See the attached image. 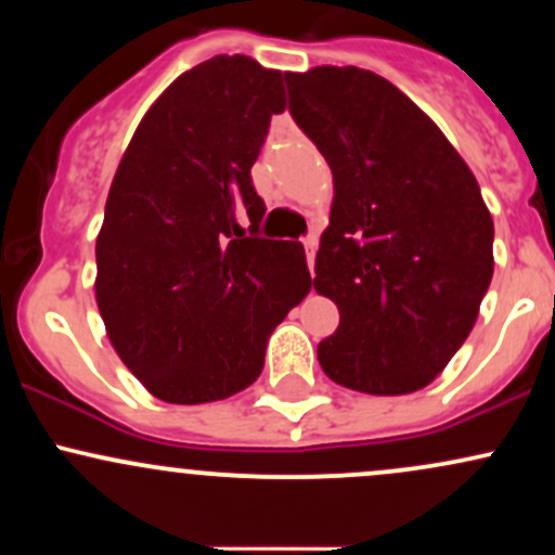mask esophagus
<instances>
[{"label":"esophagus","instance_id":"34e87169","mask_svg":"<svg viewBox=\"0 0 555 555\" xmlns=\"http://www.w3.org/2000/svg\"><path fill=\"white\" fill-rule=\"evenodd\" d=\"M302 245H305V256H308V266H310V271H313V263H315V250H318V237H315V234H310V237H305V240H302Z\"/></svg>","mask_w":555,"mask_h":555}]
</instances>
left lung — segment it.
I'll use <instances>...</instances> for the list:
<instances>
[{
    "mask_svg": "<svg viewBox=\"0 0 555 555\" xmlns=\"http://www.w3.org/2000/svg\"><path fill=\"white\" fill-rule=\"evenodd\" d=\"M289 112L334 175L313 286L339 328L318 344L334 384L425 388L473 331L493 279V219L454 145L393 82L360 67L286 73Z\"/></svg>",
    "mask_w": 555,
    "mask_h": 555,
    "instance_id": "1",
    "label": "left lung"
}]
</instances>
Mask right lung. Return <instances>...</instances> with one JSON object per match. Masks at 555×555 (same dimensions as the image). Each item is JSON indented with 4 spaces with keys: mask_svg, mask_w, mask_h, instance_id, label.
Returning <instances> with one entry per match:
<instances>
[{
    "mask_svg": "<svg viewBox=\"0 0 555 555\" xmlns=\"http://www.w3.org/2000/svg\"><path fill=\"white\" fill-rule=\"evenodd\" d=\"M284 109L279 69L219 54L158 95L114 175L95 305L127 371L169 404L250 386L271 331L310 292L305 247L258 237L250 169Z\"/></svg>",
    "mask_w": 555,
    "mask_h": 555,
    "instance_id": "obj_1",
    "label": "right lung"
}]
</instances>
